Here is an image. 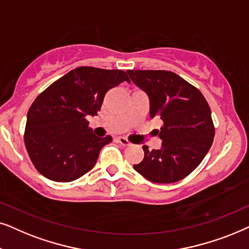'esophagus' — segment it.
Returning <instances> with one entry per match:
<instances>
[{"label":"esophagus","mask_w":249,"mask_h":249,"mask_svg":"<svg viewBox=\"0 0 249 249\" xmlns=\"http://www.w3.org/2000/svg\"><path fill=\"white\" fill-rule=\"evenodd\" d=\"M117 141H118L119 143H121L122 145H124V147H128V145H132L131 142L128 141L127 139H125V138H118Z\"/></svg>","instance_id":"34e87169"}]
</instances>
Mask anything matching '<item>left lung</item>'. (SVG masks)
Listing matches in <instances>:
<instances>
[{
	"instance_id": "8db88e82",
	"label": "left lung",
	"mask_w": 249,
	"mask_h": 249,
	"mask_svg": "<svg viewBox=\"0 0 249 249\" xmlns=\"http://www.w3.org/2000/svg\"><path fill=\"white\" fill-rule=\"evenodd\" d=\"M127 74L150 100V117L163 121V147L149 150L134 170L154 183H174L201 163L213 143L215 127L208 102L196 86L175 72L128 69Z\"/></svg>"
}]
</instances>
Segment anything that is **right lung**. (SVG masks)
Masks as SVG:
<instances>
[{"instance_id":"right-lung-1","label":"right lung","mask_w":249,"mask_h":249,"mask_svg":"<svg viewBox=\"0 0 249 249\" xmlns=\"http://www.w3.org/2000/svg\"><path fill=\"white\" fill-rule=\"evenodd\" d=\"M130 82L121 69L75 68L53 82L33 102L24 140L36 170L49 180H77L97 163L110 135L95 137L86 116L98 115L105 95L122 82Z\"/></svg>"}]
</instances>
